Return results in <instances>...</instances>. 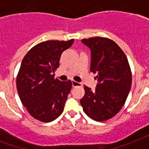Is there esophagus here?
Segmentation results:
<instances>
[{
  "instance_id": "obj_1",
  "label": "esophagus",
  "mask_w": 149,
  "mask_h": 149,
  "mask_svg": "<svg viewBox=\"0 0 149 149\" xmlns=\"http://www.w3.org/2000/svg\"><path fill=\"white\" fill-rule=\"evenodd\" d=\"M72 85H73V87H76V86H82V83H80V82H76L74 80H72Z\"/></svg>"
}]
</instances>
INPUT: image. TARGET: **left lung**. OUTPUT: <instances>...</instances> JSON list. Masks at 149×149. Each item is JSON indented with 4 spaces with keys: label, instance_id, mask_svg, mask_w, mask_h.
<instances>
[{
    "label": "left lung",
    "instance_id": "left-lung-1",
    "mask_svg": "<svg viewBox=\"0 0 149 149\" xmlns=\"http://www.w3.org/2000/svg\"><path fill=\"white\" fill-rule=\"evenodd\" d=\"M91 50L90 70L97 73L95 90L84 86L80 100L84 112L97 121H103L121 110L128 96L132 75L126 55L116 42L105 37L83 39Z\"/></svg>",
    "mask_w": 149,
    "mask_h": 149
}]
</instances>
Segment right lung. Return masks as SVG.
<instances>
[{"label": "right lung", "instance_id": "right-lung-1", "mask_svg": "<svg viewBox=\"0 0 149 149\" xmlns=\"http://www.w3.org/2000/svg\"><path fill=\"white\" fill-rule=\"evenodd\" d=\"M68 41L48 40L33 46L24 57L16 77L19 98L30 115L50 122L64 111L72 82L55 79L61 55L73 45Z\"/></svg>", "mask_w": 149, "mask_h": 149}]
</instances>
